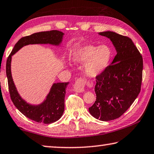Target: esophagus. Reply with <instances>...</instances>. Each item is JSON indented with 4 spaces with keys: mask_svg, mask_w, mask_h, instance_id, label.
I'll use <instances>...</instances> for the list:
<instances>
[{
    "mask_svg": "<svg viewBox=\"0 0 154 154\" xmlns=\"http://www.w3.org/2000/svg\"><path fill=\"white\" fill-rule=\"evenodd\" d=\"M85 80L82 79H78L77 81H75V84L74 85V87H73V89L78 93H81L84 91L85 89Z\"/></svg>",
    "mask_w": 154,
    "mask_h": 154,
    "instance_id": "obj_1",
    "label": "esophagus"
}]
</instances>
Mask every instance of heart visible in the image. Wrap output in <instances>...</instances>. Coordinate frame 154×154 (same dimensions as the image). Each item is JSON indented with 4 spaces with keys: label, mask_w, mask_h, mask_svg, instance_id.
I'll list each match as a JSON object with an SVG mask.
<instances>
[{
    "label": "heart",
    "mask_w": 154,
    "mask_h": 154,
    "mask_svg": "<svg viewBox=\"0 0 154 154\" xmlns=\"http://www.w3.org/2000/svg\"><path fill=\"white\" fill-rule=\"evenodd\" d=\"M113 56L112 48L107 44L94 46L80 45L73 50L71 59L75 64H82L84 74L95 79L102 74L109 65Z\"/></svg>",
    "instance_id": "b5f03b06"
}]
</instances>
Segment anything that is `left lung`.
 I'll list each match as a JSON object with an SVG mask.
<instances>
[{"instance_id":"left-lung-1","label":"left lung","mask_w":154,"mask_h":154,"mask_svg":"<svg viewBox=\"0 0 154 154\" xmlns=\"http://www.w3.org/2000/svg\"><path fill=\"white\" fill-rule=\"evenodd\" d=\"M112 42L117 54L106 70L96 78V100L90 114L103 122L121 117L140 91L143 57L132 39L113 31L98 32Z\"/></svg>"}]
</instances>
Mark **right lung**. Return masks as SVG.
<instances>
[{
	"instance_id": "right-lung-1",
	"label": "right lung",
	"mask_w": 154,
	"mask_h": 154,
	"mask_svg": "<svg viewBox=\"0 0 154 154\" xmlns=\"http://www.w3.org/2000/svg\"><path fill=\"white\" fill-rule=\"evenodd\" d=\"M64 35L61 31L54 30L35 32L22 37L14 46L7 60L6 74L12 102L19 111L29 119L36 122L50 124L57 122L62 117L65 108V95L69 82L53 83L49 93L42 103L39 104L28 103L20 96L14 84L11 69V58L22 47L29 44H50L54 46H60Z\"/></svg>"
}]
</instances>
